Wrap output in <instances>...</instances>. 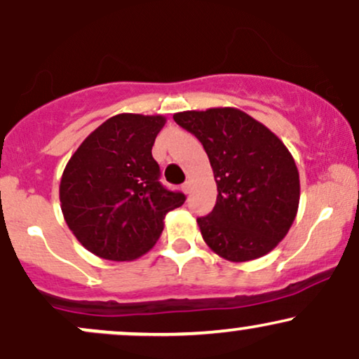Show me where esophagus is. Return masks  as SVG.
<instances>
[{
	"label": "esophagus",
	"instance_id": "esophagus-1",
	"mask_svg": "<svg viewBox=\"0 0 359 359\" xmlns=\"http://www.w3.org/2000/svg\"><path fill=\"white\" fill-rule=\"evenodd\" d=\"M182 191H184L185 194L191 192V182H185V184L182 185Z\"/></svg>",
	"mask_w": 359,
	"mask_h": 359
}]
</instances>
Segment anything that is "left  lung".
Wrapping results in <instances>:
<instances>
[{"label": "left lung", "mask_w": 359, "mask_h": 359, "mask_svg": "<svg viewBox=\"0 0 359 359\" xmlns=\"http://www.w3.org/2000/svg\"><path fill=\"white\" fill-rule=\"evenodd\" d=\"M174 119L203 143L217 184L212 212L197 217L205 245L234 263L270 253L300 199L297 165L282 140L236 108L182 111Z\"/></svg>", "instance_id": "8db88e82"}]
</instances>
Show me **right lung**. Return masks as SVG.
Listing matches in <instances>:
<instances>
[{"mask_svg":"<svg viewBox=\"0 0 359 359\" xmlns=\"http://www.w3.org/2000/svg\"><path fill=\"white\" fill-rule=\"evenodd\" d=\"M162 114L123 113L106 119L74 151L60 179V208L74 236L90 253L131 262L154 248L163 219L184 204L160 184L151 156Z\"/></svg>","mask_w":359,"mask_h":359,"instance_id":"1","label":"right lung"}]
</instances>
